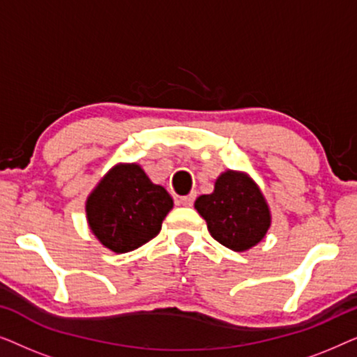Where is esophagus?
<instances>
[{"instance_id":"34e87169","label":"esophagus","mask_w":357,"mask_h":357,"mask_svg":"<svg viewBox=\"0 0 357 357\" xmlns=\"http://www.w3.org/2000/svg\"><path fill=\"white\" fill-rule=\"evenodd\" d=\"M195 198H197V195H195V193L185 195V197H180V204H183V206H192Z\"/></svg>"}]
</instances>
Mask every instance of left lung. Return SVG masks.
I'll return each mask as SVG.
<instances>
[{
	"instance_id": "left-lung-1",
	"label": "left lung",
	"mask_w": 357,
	"mask_h": 357,
	"mask_svg": "<svg viewBox=\"0 0 357 357\" xmlns=\"http://www.w3.org/2000/svg\"><path fill=\"white\" fill-rule=\"evenodd\" d=\"M195 208L208 231L224 247L245 252L266 236L270 208L258 185L243 172L226 170L214 183V192L202 195Z\"/></svg>"
}]
</instances>
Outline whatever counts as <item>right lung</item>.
Listing matches in <instances>:
<instances>
[{"label": "right lung", "instance_id": "right-lung-1", "mask_svg": "<svg viewBox=\"0 0 357 357\" xmlns=\"http://www.w3.org/2000/svg\"><path fill=\"white\" fill-rule=\"evenodd\" d=\"M172 206L167 190L151 182L138 164H119L92 190L86 214L102 245L126 253L158 236Z\"/></svg>", "mask_w": 357, "mask_h": 357}]
</instances>
